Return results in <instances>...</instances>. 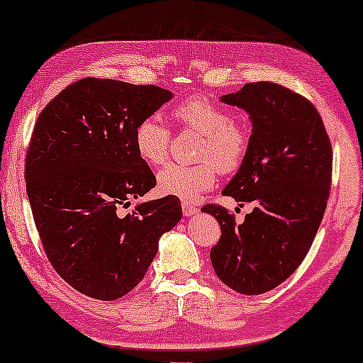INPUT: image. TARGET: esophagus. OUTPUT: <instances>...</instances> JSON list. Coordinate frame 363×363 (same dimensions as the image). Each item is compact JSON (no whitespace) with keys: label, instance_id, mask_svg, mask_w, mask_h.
Returning <instances> with one entry per match:
<instances>
[{"label":"esophagus","instance_id":"34e87169","mask_svg":"<svg viewBox=\"0 0 363 363\" xmlns=\"http://www.w3.org/2000/svg\"><path fill=\"white\" fill-rule=\"evenodd\" d=\"M182 208H183V215H185V216H195L196 213H198V208L193 205V203L183 201L182 203Z\"/></svg>","mask_w":363,"mask_h":363}]
</instances>
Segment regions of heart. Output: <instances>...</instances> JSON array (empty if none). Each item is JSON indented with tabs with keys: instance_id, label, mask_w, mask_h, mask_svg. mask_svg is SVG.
Returning a JSON list of instances; mask_svg holds the SVG:
<instances>
[{
	"instance_id": "obj_1",
	"label": "heart",
	"mask_w": 363,
	"mask_h": 363,
	"mask_svg": "<svg viewBox=\"0 0 363 363\" xmlns=\"http://www.w3.org/2000/svg\"><path fill=\"white\" fill-rule=\"evenodd\" d=\"M173 121L185 130L200 135L195 158L198 163H170L157 177L163 195L193 201L216 182V172H235L250 148V130L233 121L231 113L203 97H191L173 108ZM172 133L158 117H147L137 123L133 145L138 157L148 165H162L168 160Z\"/></svg>"
}]
</instances>
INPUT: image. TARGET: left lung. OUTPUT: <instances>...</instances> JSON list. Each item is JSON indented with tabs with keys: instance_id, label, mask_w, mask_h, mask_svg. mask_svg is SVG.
<instances>
[{
	"instance_id": "left-lung-1",
	"label": "left lung",
	"mask_w": 363,
	"mask_h": 363,
	"mask_svg": "<svg viewBox=\"0 0 363 363\" xmlns=\"http://www.w3.org/2000/svg\"><path fill=\"white\" fill-rule=\"evenodd\" d=\"M221 102L250 116V148L223 195L252 203L236 225L226 208L206 205L221 226L210 257L233 291L257 296L274 289L309 252L329 200L332 147L317 108L274 82H251Z\"/></svg>"
}]
</instances>
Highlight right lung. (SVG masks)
Masks as SVG:
<instances>
[{
	"label": "right lung",
	"mask_w": 363,
	"mask_h": 363,
	"mask_svg": "<svg viewBox=\"0 0 363 363\" xmlns=\"http://www.w3.org/2000/svg\"><path fill=\"white\" fill-rule=\"evenodd\" d=\"M172 97L158 86L87 77L59 92L34 125L24 175L39 238L57 274L94 299L130 292L182 220L172 195L121 215L157 185L133 145L137 123Z\"/></svg>",
	"instance_id": "obj_1"
}]
</instances>
